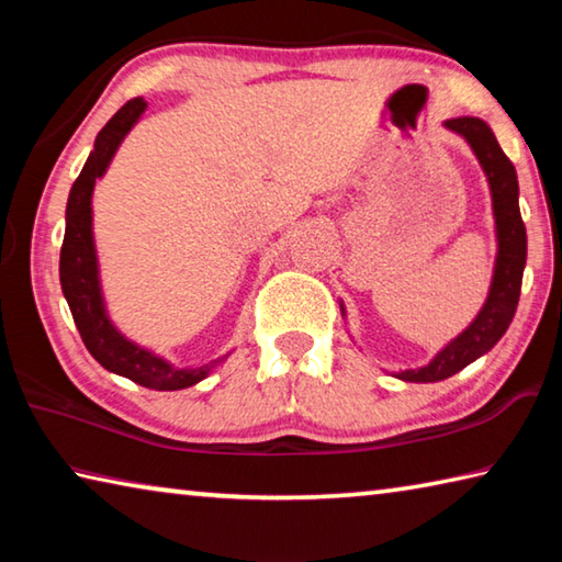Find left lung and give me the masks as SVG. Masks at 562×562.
I'll return each mask as SVG.
<instances>
[{"mask_svg": "<svg viewBox=\"0 0 562 562\" xmlns=\"http://www.w3.org/2000/svg\"><path fill=\"white\" fill-rule=\"evenodd\" d=\"M446 128L461 133L469 140L475 158H479V164L486 170L493 195V215H496L498 258L496 270H493L488 300L479 312V317L451 345H446L429 364L398 374V379H404V382H441V379H449L456 372H461L463 367H469L481 355H486L506 335L510 319L516 315L522 268H526L528 240L518 207L516 168H513L508 156L501 150L486 121L461 116L446 121Z\"/></svg>", "mask_w": 562, "mask_h": 562, "instance_id": "1", "label": "left lung"}]
</instances>
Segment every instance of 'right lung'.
Listing matches in <instances>:
<instances>
[{"label":"right lung","mask_w":562,"mask_h":562,"mask_svg":"<svg viewBox=\"0 0 562 562\" xmlns=\"http://www.w3.org/2000/svg\"><path fill=\"white\" fill-rule=\"evenodd\" d=\"M146 111L144 99H133L116 111L106 126L99 131L97 144L79 178L74 180L69 203H66V233L59 258V278L64 297L76 322V329L91 357L103 369L121 374L146 389L156 392H176V389L193 386L211 374L215 361L195 369H176L166 359L150 355L148 349L136 347L111 325L103 310V297L99 288V265L93 250L91 233V193L97 178L106 173L113 154L121 140L133 128L140 113Z\"/></svg>","instance_id":"add662e5"}]
</instances>
